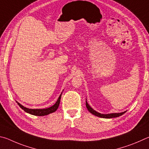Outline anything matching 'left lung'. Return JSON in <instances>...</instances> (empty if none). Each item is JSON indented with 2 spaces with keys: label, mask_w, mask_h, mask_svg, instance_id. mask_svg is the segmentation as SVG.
<instances>
[{
  "label": "left lung",
  "mask_w": 149,
  "mask_h": 149,
  "mask_svg": "<svg viewBox=\"0 0 149 149\" xmlns=\"http://www.w3.org/2000/svg\"><path fill=\"white\" fill-rule=\"evenodd\" d=\"M86 108L88 109V110L89 111L90 113L93 114V115L97 116L98 117H101V118H116V117H118L124 114L126 111L122 112V113H111V114H101L98 112L95 111V110L91 107L89 105V104L88 103L87 101H86Z\"/></svg>",
  "instance_id": "1"
}]
</instances>
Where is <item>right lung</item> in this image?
<instances>
[{
    "label": "right lung",
    "instance_id": "obj_1",
    "mask_svg": "<svg viewBox=\"0 0 149 149\" xmlns=\"http://www.w3.org/2000/svg\"><path fill=\"white\" fill-rule=\"evenodd\" d=\"M61 94L62 93H61V95H59V98L57 99L56 103H55L53 106L46 109H29V108L25 107L23 106L22 105H21V104L19 103H18L17 101H16V102L17 103L18 105H19L23 111H25L26 113L32 114V115H35V116H45V115H48V114L50 113H54V112L56 111L57 109H58V107L59 105V103H60V100H61Z\"/></svg>",
    "mask_w": 149,
    "mask_h": 149
}]
</instances>
